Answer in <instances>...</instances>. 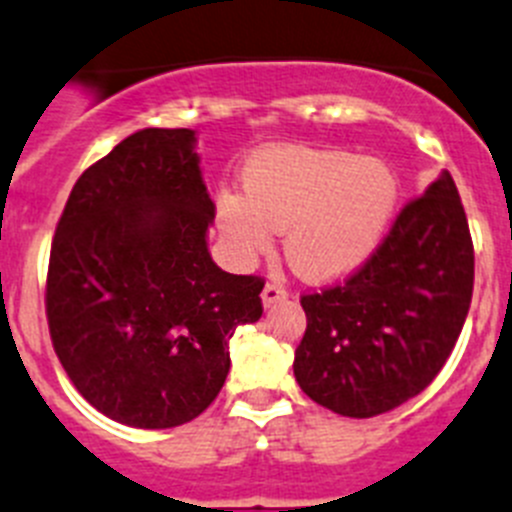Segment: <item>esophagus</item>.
Here are the masks:
<instances>
[{"instance_id":"34e87169","label":"esophagus","mask_w":512,"mask_h":512,"mask_svg":"<svg viewBox=\"0 0 512 512\" xmlns=\"http://www.w3.org/2000/svg\"><path fill=\"white\" fill-rule=\"evenodd\" d=\"M288 298V290L283 288V283L280 280H270V283L262 288V306L265 308H273L275 303L285 301Z\"/></svg>"}]
</instances>
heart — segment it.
<instances>
[{"label": "heart", "mask_w": 512, "mask_h": 512, "mask_svg": "<svg viewBox=\"0 0 512 512\" xmlns=\"http://www.w3.org/2000/svg\"><path fill=\"white\" fill-rule=\"evenodd\" d=\"M398 176L385 160L329 147H270L245 168V196L224 191L216 222L237 260L270 250L285 232V257L308 280L357 270L393 216Z\"/></svg>", "instance_id": "b5f03b06"}]
</instances>
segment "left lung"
I'll use <instances>...</instances> for the list:
<instances>
[{"label":"left lung","mask_w":512,"mask_h":512,"mask_svg":"<svg viewBox=\"0 0 512 512\" xmlns=\"http://www.w3.org/2000/svg\"><path fill=\"white\" fill-rule=\"evenodd\" d=\"M474 247L449 173L408 201L377 250L342 283L301 296L303 393L349 418L388 413L431 385L472 303Z\"/></svg>","instance_id":"8db88e82"}]
</instances>
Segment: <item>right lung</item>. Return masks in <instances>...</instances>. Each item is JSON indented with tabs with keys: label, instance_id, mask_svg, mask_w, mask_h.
<instances>
[{
	"label": "right lung",
	"instance_id": "right-lung-1",
	"mask_svg": "<svg viewBox=\"0 0 512 512\" xmlns=\"http://www.w3.org/2000/svg\"><path fill=\"white\" fill-rule=\"evenodd\" d=\"M196 132L147 127L81 173L50 247L45 313L76 390L112 421L173 428L214 403L257 275L216 267Z\"/></svg>",
	"mask_w": 512,
	"mask_h": 512
}]
</instances>
